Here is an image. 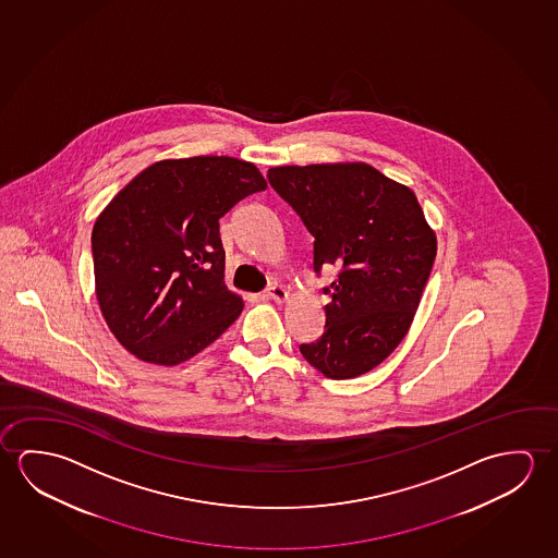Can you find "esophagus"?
Instances as JSON below:
<instances>
[{"mask_svg":"<svg viewBox=\"0 0 558 558\" xmlns=\"http://www.w3.org/2000/svg\"><path fill=\"white\" fill-rule=\"evenodd\" d=\"M267 296L275 302H284L287 301V296H289V292H287V289H283L281 284L274 283L267 287Z\"/></svg>","mask_w":558,"mask_h":558,"instance_id":"1","label":"esophagus"}]
</instances>
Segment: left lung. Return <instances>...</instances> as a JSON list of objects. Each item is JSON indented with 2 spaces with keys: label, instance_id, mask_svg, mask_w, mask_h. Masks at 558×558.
Listing matches in <instances>:
<instances>
[{
  "label": "left lung",
  "instance_id": "1",
  "mask_svg": "<svg viewBox=\"0 0 558 558\" xmlns=\"http://www.w3.org/2000/svg\"><path fill=\"white\" fill-rule=\"evenodd\" d=\"M267 180L314 236L326 328L302 356L331 380L371 372L401 343L436 257V236L409 187L364 162L275 167Z\"/></svg>",
  "mask_w": 558,
  "mask_h": 558
}]
</instances>
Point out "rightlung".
I'll list each match as a JSON object with an SVG mask.
<instances>
[{"label": "right lung", "instance_id": "1", "mask_svg": "<svg viewBox=\"0 0 558 558\" xmlns=\"http://www.w3.org/2000/svg\"><path fill=\"white\" fill-rule=\"evenodd\" d=\"M266 187L246 160H160L100 213L90 236L98 304L130 353L174 366L239 318L244 302L225 287L219 219Z\"/></svg>", "mask_w": 558, "mask_h": 558}]
</instances>
